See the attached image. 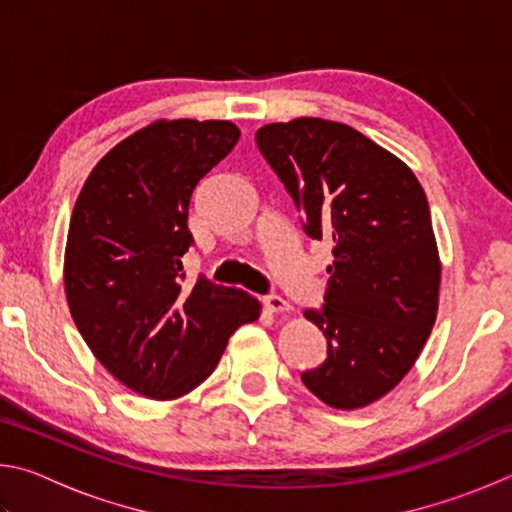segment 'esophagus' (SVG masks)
Returning a JSON list of instances; mask_svg holds the SVG:
<instances>
[{"label": "esophagus", "mask_w": 512, "mask_h": 512, "mask_svg": "<svg viewBox=\"0 0 512 512\" xmlns=\"http://www.w3.org/2000/svg\"><path fill=\"white\" fill-rule=\"evenodd\" d=\"M262 302H264V307L271 311V314H289L291 311L289 300H284L280 296H264Z\"/></svg>", "instance_id": "1"}]
</instances>
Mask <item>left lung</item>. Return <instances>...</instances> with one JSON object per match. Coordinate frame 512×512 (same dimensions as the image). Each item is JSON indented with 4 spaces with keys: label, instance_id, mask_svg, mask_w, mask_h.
<instances>
[{
    "label": "left lung",
    "instance_id": "obj_1",
    "mask_svg": "<svg viewBox=\"0 0 512 512\" xmlns=\"http://www.w3.org/2000/svg\"><path fill=\"white\" fill-rule=\"evenodd\" d=\"M255 140L307 235L334 244L325 307L305 311L327 359L302 384L332 409H363L400 384L436 323L443 264L427 196L397 155L341 121H277Z\"/></svg>",
    "mask_w": 512,
    "mask_h": 512
}]
</instances>
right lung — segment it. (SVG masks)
<instances>
[{"label":"right lung","instance_id":"1","mask_svg":"<svg viewBox=\"0 0 512 512\" xmlns=\"http://www.w3.org/2000/svg\"><path fill=\"white\" fill-rule=\"evenodd\" d=\"M239 135L221 119L153 121L103 155L69 219V314L101 366L151 400L192 393L230 336L262 314L241 289L205 277L183 287L189 201Z\"/></svg>","mask_w":512,"mask_h":512}]
</instances>
